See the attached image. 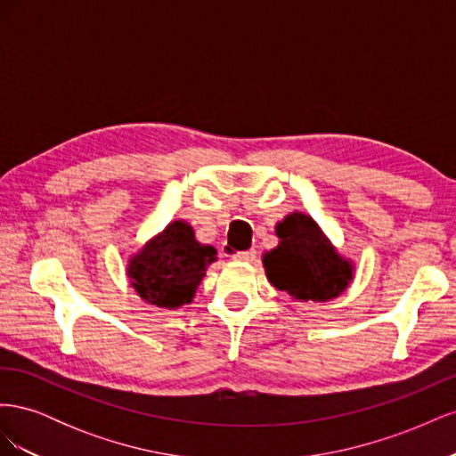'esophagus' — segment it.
Instances as JSON below:
<instances>
[{
  "instance_id": "1",
  "label": "esophagus",
  "mask_w": 456,
  "mask_h": 456,
  "mask_svg": "<svg viewBox=\"0 0 456 456\" xmlns=\"http://www.w3.org/2000/svg\"><path fill=\"white\" fill-rule=\"evenodd\" d=\"M256 258V251L249 249V251H241L233 255V260H241V262H253Z\"/></svg>"
}]
</instances>
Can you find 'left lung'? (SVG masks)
I'll list each match as a JSON object with an SVG mask.
<instances>
[{
    "label": "left lung",
    "instance_id": "obj_1",
    "mask_svg": "<svg viewBox=\"0 0 456 456\" xmlns=\"http://www.w3.org/2000/svg\"><path fill=\"white\" fill-rule=\"evenodd\" d=\"M280 245L265 253L268 281L298 300L337 298L354 278V265L342 258L315 220L305 213L287 215L275 226Z\"/></svg>",
    "mask_w": 456,
    "mask_h": 456
}]
</instances>
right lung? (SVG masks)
Masks as SVG:
<instances>
[{"instance_id":"obj_1","label":"right lung","mask_w":456,"mask_h":456,"mask_svg":"<svg viewBox=\"0 0 456 456\" xmlns=\"http://www.w3.org/2000/svg\"><path fill=\"white\" fill-rule=\"evenodd\" d=\"M215 255V247L196 241L190 224L175 220L131 256L127 275L144 302L171 310L191 302Z\"/></svg>"}]
</instances>
